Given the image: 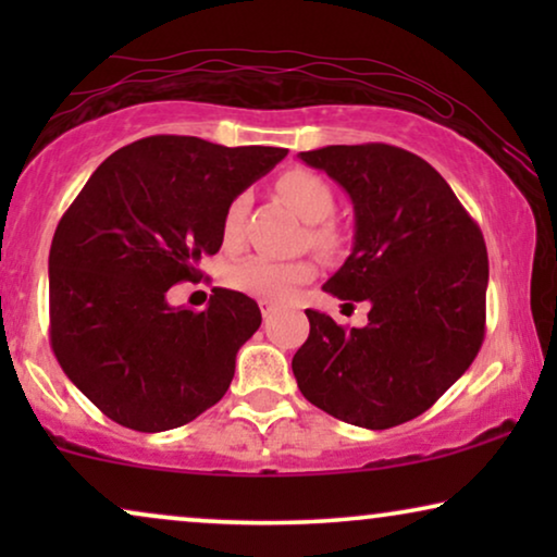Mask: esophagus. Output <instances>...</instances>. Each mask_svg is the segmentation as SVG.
Segmentation results:
<instances>
[{"label": "esophagus", "instance_id": "obj_1", "mask_svg": "<svg viewBox=\"0 0 557 557\" xmlns=\"http://www.w3.org/2000/svg\"><path fill=\"white\" fill-rule=\"evenodd\" d=\"M258 307H261L263 319H269L273 314V309H276V304H273L271 299H258Z\"/></svg>", "mask_w": 557, "mask_h": 557}]
</instances>
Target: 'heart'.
<instances>
[{"mask_svg":"<svg viewBox=\"0 0 557 557\" xmlns=\"http://www.w3.org/2000/svg\"><path fill=\"white\" fill-rule=\"evenodd\" d=\"M276 189L299 215L311 223V240L319 248H334L339 243V231L332 220L334 212V193L322 174L311 170H286L278 174ZM248 200L246 195L233 197L223 215V243L225 248H238L243 243V220H246ZM314 263L307 258L299 261H278L271 256H250L238 261L227 271V286L240 294L258 296V299H288L296 286L307 284L314 276Z\"/></svg>","mask_w":557,"mask_h":557,"instance_id":"b5f03b06","label":"heart"}]
</instances>
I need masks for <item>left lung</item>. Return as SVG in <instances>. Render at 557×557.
Listing matches in <instances>:
<instances>
[{
	"instance_id": "obj_1",
	"label": "left lung",
	"mask_w": 557,
	"mask_h": 557,
	"mask_svg": "<svg viewBox=\"0 0 557 557\" xmlns=\"http://www.w3.org/2000/svg\"><path fill=\"white\" fill-rule=\"evenodd\" d=\"M299 159L339 182L355 205L352 253L324 292L370 304L362 330L307 309L309 337L292 360L299 391L362 429L413 421L484 342V235L446 180L406 149L355 144Z\"/></svg>"
}]
</instances>
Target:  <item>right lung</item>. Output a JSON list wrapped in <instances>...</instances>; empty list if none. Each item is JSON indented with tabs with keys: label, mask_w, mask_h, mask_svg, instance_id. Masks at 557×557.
Instances as JSON below:
<instances>
[{
	"label": "right lung",
	"mask_w": 557,
	"mask_h": 557,
	"mask_svg": "<svg viewBox=\"0 0 557 557\" xmlns=\"http://www.w3.org/2000/svg\"><path fill=\"white\" fill-rule=\"evenodd\" d=\"M288 149L147 136L113 151L60 218L50 246V347L94 406L126 429L170 431L223 398L261 326L250 296L212 288L205 311L166 292L202 276L233 197Z\"/></svg>",
	"instance_id": "right-lung-1"
}]
</instances>
